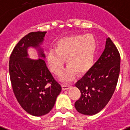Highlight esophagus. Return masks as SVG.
Instances as JSON below:
<instances>
[{
  "label": "esophagus",
  "mask_w": 130,
  "mask_h": 130,
  "mask_svg": "<svg viewBox=\"0 0 130 130\" xmlns=\"http://www.w3.org/2000/svg\"><path fill=\"white\" fill-rule=\"evenodd\" d=\"M70 87V85H68V84H66V83H64L62 84V89L63 90H66V89H68Z\"/></svg>",
  "instance_id": "esophagus-1"
}]
</instances>
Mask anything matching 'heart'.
I'll return each instance as SVG.
<instances>
[{
	"instance_id": "1",
	"label": "heart",
	"mask_w": 130,
	"mask_h": 130,
	"mask_svg": "<svg viewBox=\"0 0 130 130\" xmlns=\"http://www.w3.org/2000/svg\"><path fill=\"white\" fill-rule=\"evenodd\" d=\"M97 43L91 34L74 35L59 39L55 44V51L49 50L47 61L51 70L57 74L62 72L64 60L69 66L61 76L63 81H70L74 71L81 74L93 65Z\"/></svg>"
}]
</instances>
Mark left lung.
<instances>
[{"instance_id": "left-lung-1", "label": "left lung", "mask_w": 130, "mask_h": 130, "mask_svg": "<svg viewBox=\"0 0 130 130\" xmlns=\"http://www.w3.org/2000/svg\"><path fill=\"white\" fill-rule=\"evenodd\" d=\"M120 55L110 38L97 62L75 84L81 97L74 103L76 110L93 115L103 109L114 93L120 72Z\"/></svg>"}]
</instances>
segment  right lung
<instances>
[{
    "label": "right lung",
    "mask_w": 130,
    "mask_h": 130,
    "mask_svg": "<svg viewBox=\"0 0 130 130\" xmlns=\"http://www.w3.org/2000/svg\"><path fill=\"white\" fill-rule=\"evenodd\" d=\"M47 32H33L23 37L14 47L9 59V74L14 94L24 110L31 115L50 112L62 86L49 70L41 46ZM34 48L39 59L29 58L27 49Z\"/></svg>",
    "instance_id": "add662e5"
}]
</instances>
